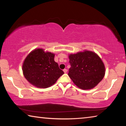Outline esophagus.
I'll return each instance as SVG.
<instances>
[{
	"label": "esophagus",
	"instance_id": "34e87169",
	"mask_svg": "<svg viewBox=\"0 0 126 126\" xmlns=\"http://www.w3.org/2000/svg\"><path fill=\"white\" fill-rule=\"evenodd\" d=\"M63 72H64L65 73H66L67 72V69H63Z\"/></svg>",
	"mask_w": 126,
	"mask_h": 126
}]
</instances>
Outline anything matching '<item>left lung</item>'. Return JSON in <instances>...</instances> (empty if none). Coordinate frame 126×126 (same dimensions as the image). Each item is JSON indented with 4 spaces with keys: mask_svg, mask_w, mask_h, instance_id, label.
<instances>
[{
    "mask_svg": "<svg viewBox=\"0 0 126 126\" xmlns=\"http://www.w3.org/2000/svg\"><path fill=\"white\" fill-rule=\"evenodd\" d=\"M71 68L68 76L77 86L82 89L94 87L103 78L105 67L101 59L95 53L86 50L70 54Z\"/></svg>",
    "mask_w": 126,
    "mask_h": 126,
    "instance_id": "8db88e82",
    "label": "left lung"
}]
</instances>
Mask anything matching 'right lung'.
I'll list each match as a JSON object with an SVG mask.
<instances>
[{"label":"right lung","instance_id":"1","mask_svg":"<svg viewBox=\"0 0 126 126\" xmlns=\"http://www.w3.org/2000/svg\"><path fill=\"white\" fill-rule=\"evenodd\" d=\"M54 54L42 49L34 50L23 64V72L29 83L38 88H48L64 74L54 61Z\"/></svg>","mask_w":126,"mask_h":126}]
</instances>
